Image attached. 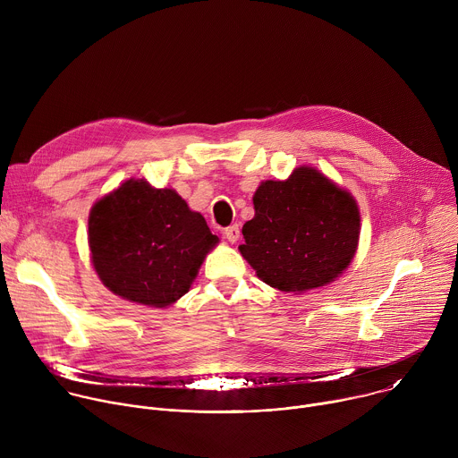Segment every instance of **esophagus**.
<instances>
[{
    "label": "esophagus",
    "mask_w": 458,
    "mask_h": 458,
    "mask_svg": "<svg viewBox=\"0 0 458 458\" xmlns=\"http://www.w3.org/2000/svg\"><path fill=\"white\" fill-rule=\"evenodd\" d=\"M223 233H225V237H226L230 242H237V241H239V237H241L239 225H232V226L225 228V230H223Z\"/></svg>",
    "instance_id": "obj_1"
}]
</instances>
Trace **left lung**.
Here are the masks:
<instances>
[{
	"instance_id": "1",
	"label": "left lung",
	"mask_w": 458,
	"mask_h": 458,
	"mask_svg": "<svg viewBox=\"0 0 458 458\" xmlns=\"http://www.w3.org/2000/svg\"><path fill=\"white\" fill-rule=\"evenodd\" d=\"M253 208L239 250L263 283L302 293L350 267L360 233L359 207L317 168L299 166L286 181L260 182Z\"/></svg>"
}]
</instances>
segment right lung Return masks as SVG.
I'll list each match as a JSON object with an SVG mask.
<instances>
[{
	"label": "right lung",
	"mask_w": 458,
	"mask_h": 458,
	"mask_svg": "<svg viewBox=\"0 0 458 458\" xmlns=\"http://www.w3.org/2000/svg\"><path fill=\"white\" fill-rule=\"evenodd\" d=\"M219 242L199 212L172 188L128 179L99 199L89 217L92 265L115 295L166 308L191 286Z\"/></svg>",
	"instance_id": "obj_1"
}]
</instances>
